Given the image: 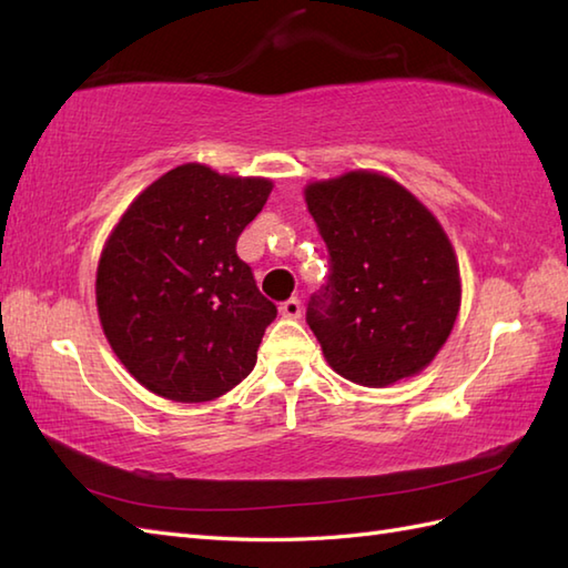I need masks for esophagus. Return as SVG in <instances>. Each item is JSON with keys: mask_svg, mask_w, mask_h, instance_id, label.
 <instances>
[{"mask_svg": "<svg viewBox=\"0 0 568 568\" xmlns=\"http://www.w3.org/2000/svg\"><path fill=\"white\" fill-rule=\"evenodd\" d=\"M281 315L287 320H300V315H303V305H300V300L297 297L285 300L281 305Z\"/></svg>", "mask_w": 568, "mask_h": 568, "instance_id": "1", "label": "esophagus"}]
</instances>
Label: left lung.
<instances>
[{"label":"left lung","mask_w":568,"mask_h":568,"mask_svg":"<svg viewBox=\"0 0 568 568\" xmlns=\"http://www.w3.org/2000/svg\"><path fill=\"white\" fill-rule=\"evenodd\" d=\"M329 251V277L307 324L346 381L385 388L437 356L462 305L442 224L395 180L354 171L305 190Z\"/></svg>","instance_id":"1"}]
</instances>
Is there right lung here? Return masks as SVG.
<instances>
[{"label":"right lung","instance_id":"add662e5","mask_svg":"<svg viewBox=\"0 0 568 568\" xmlns=\"http://www.w3.org/2000/svg\"><path fill=\"white\" fill-rule=\"evenodd\" d=\"M273 183L200 163L168 171L129 204L98 265L106 342L141 385L175 403H207L256 366L277 307L236 241Z\"/></svg>","mask_w":568,"mask_h":568}]
</instances>
